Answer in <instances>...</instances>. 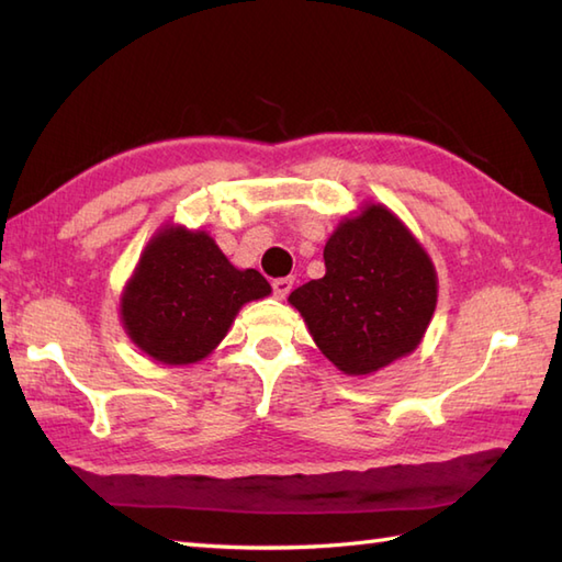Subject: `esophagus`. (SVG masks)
Masks as SVG:
<instances>
[{"label": "esophagus", "mask_w": 562, "mask_h": 562, "mask_svg": "<svg viewBox=\"0 0 562 562\" xmlns=\"http://www.w3.org/2000/svg\"><path fill=\"white\" fill-rule=\"evenodd\" d=\"M292 284H294L292 278H278V280H272V294H276L278 299H284L286 294H290Z\"/></svg>", "instance_id": "1"}]
</instances>
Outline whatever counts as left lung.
<instances>
[{
	"instance_id": "obj_1",
	"label": "left lung",
	"mask_w": 562,
	"mask_h": 562,
	"mask_svg": "<svg viewBox=\"0 0 562 562\" xmlns=\"http://www.w3.org/2000/svg\"><path fill=\"white\" fill-rule=\"evenodd\" d=\"M325 276L290 294L337 369L367 375L416 349L436 311V270L383 205L345 220L323 251Z\"/></svg>"
}]
</instances>
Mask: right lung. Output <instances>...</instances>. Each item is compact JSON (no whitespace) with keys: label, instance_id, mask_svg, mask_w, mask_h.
Here are the masks:
<instances>
[{"label":"right lung","instance_id":"right-lung-1","mask_svg":"<svg viewBox=\"0 0 562 562\" xmlns=\"http://www.w3.org/2000/svg\"><path fill=\"white\" fill-rule=\"evenodd\" d=\"M268 294V280L234 268L205 232L172 227L143 251L122 296V321L153 359L193 363L220 345L246 302Z\"/></svg>","mask_w":562,"mask_h":562}]
</instances>
